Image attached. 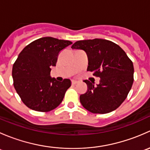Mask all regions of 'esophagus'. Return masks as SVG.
<instances>
[{
	"instance_id": "1",
	"label": "esophagus",
	"mask_w": 150,
	"mask_h": 150,
	"mask_svg": "<svg viewBox=\"0 0 150 150\" xmlns=\"http://www.w3.org/2000/svg\"><path fill=\"white\" fill-rule=\"evenodd\" d=\"M77 83H78V81H74V80H73V81H72V85H75Z\"/></svg>"
}]
</instances>
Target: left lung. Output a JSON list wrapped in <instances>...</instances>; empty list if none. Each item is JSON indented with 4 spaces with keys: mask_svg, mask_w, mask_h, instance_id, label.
Returning <instances> with one entry per match:
<instances>
[{
    "mask_svg": "<svg viewBox=\"0 0 150 150\" xmlns=\"http://www.w3.org/2000/svg\"><path fill=\"white\" fill-rule=\"evenodd\" d=\"M72 48L87 54V71L100 78L99 84L84 81L86 93L80 96L83 107L92 113L105 114L114 111L125 101L134 83V64L118 45L104 39L79 40Z\"/></svg>",
    "mask_w": 150,
    "mask_h": 150,
    "instance_id": "8db88e82",
    "label": "left lung"
}]
</instances>
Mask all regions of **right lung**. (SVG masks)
<instances>
[{"instance_id":"right-lung-1","label":"right lung","mask_w":150,"mask_h":150,"mask_svg":"<svg viewBox=\"0 0 150 150\" xmlns=\"http://www.w3.org/2000/svg\"><path fill=\"white\" fill-rule=\"evenodd\" d=\"M72 44L51 37L39 38L21 51L13 65V86L23 103L38 112L57 108L71 86L69 79L60 82L51 77L61 50Z\"/></svg>"}]
</instances>
